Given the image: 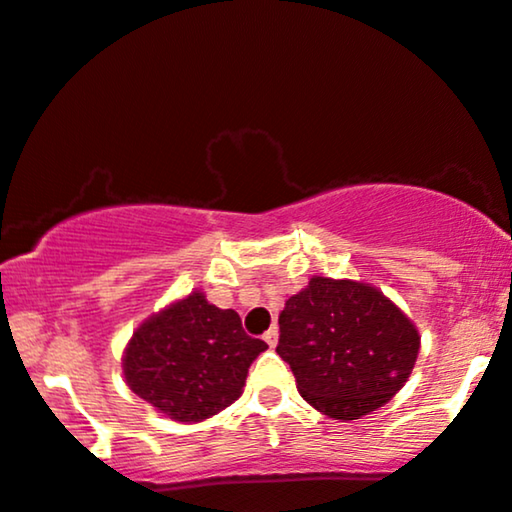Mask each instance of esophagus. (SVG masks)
Wrapping results in <instances>:
<instances>
[{"label":"esophagus","instance_id":"1","mask_svg":"<svg viewBox=\"0 0 512 512\" xmlns=\"http://www.w3.org/2000/svg\"><path fill=\"white\" fill-rule=\"evenodd\" d=\"M264 342H267V344L271 346V349H274V346L278 344V327H276V325L271 327V330L264 332Z\"/></svg>","mask_w":512,"mask_h":512}]
</instances>
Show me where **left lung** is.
I'll use <instances>...</instances> for the list:
<instances>
[{"label":"left lung","instance_id":"1","mask_svg":"<svg viewBox=\"0 0 512 512\" xmlns=\"http://www.w3.org/2000/svg\"><path fill=\"white\" fill-rule=\"evenodd\" d=\"M276 353L306 403L332 419H360L410 379L419 332L384 292L367 283L313 276L278 316Z\"/></svg>","mask_w":512,"mask_h":512}]
</instances>
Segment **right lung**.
Listing matches in <instances>:
<instances>
[{"label": "right lung", "mask_w": 512, "mask_h": 512, "mask_svg": "<svg viewBox=\"0 0 512 512\" xmlns=\"http://www.w3.org/2000/svg\"><path fill=\"white\" fill-rule=\"evenodd\" d=\"M267 349L245 335L234 309L192 292L149 316L124 351L128 388L168 419H210L243 393L248 367Z\"/></svg>", "instance_id": "right-lung-1"}]
</instances>
